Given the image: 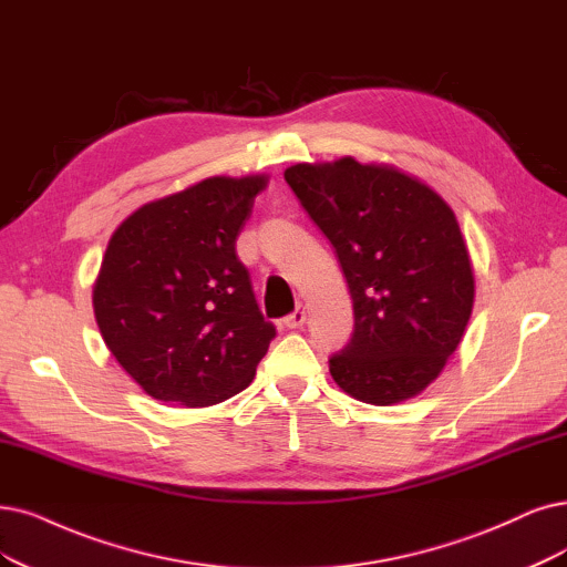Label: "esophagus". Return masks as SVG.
Here are the masks:
<instances>
[{"label": "esophagus", "mask_w": 567, "mask_h": 567, "mask_svg": "<svg viewBox=\"0 0 567 567\" xmlns=\"http://www.w3.org/2000/svg\"><path fill=\"white\" fill-rule=\"evenodd\" d=\"M303 322H306V306H297V310L295 312H289V316L285 318V324L289 327V329H301L303 327Z\"/></svg>", "instance_id": "obj_1"}]
</instances>
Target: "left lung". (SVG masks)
Wrapping results in <instances>:
<instances>
[{
  "label": "left lung",
  "instance_id": "8db88e82",
  "mask_svg": "<svg viewBox=\"0 0 567 567\" xmlns=\"http://www.w3.org/2000/svg\"><path fill=\"white\" fill-rule=\"evenodd\" d=\"M285 182L331 247L352 297L350 341L329 358L337 385L388 406L425 390L472 316L474 272L453 209L388 165L299 163Z\"/></svg>",
  "mask_w": 567,
  "mask_h": 567
}]
</instances>
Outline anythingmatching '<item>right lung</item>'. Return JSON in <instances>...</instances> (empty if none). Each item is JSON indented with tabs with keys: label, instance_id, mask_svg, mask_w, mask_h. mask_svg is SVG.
<instances>
[{
	"label": "right lung",
	"instance_id": "obj_1",
	"mask_svg": "<svg viewBox=\"0 0 567 567\" xmlns=\"http://www.w3.org/2000/svg\"><path fill=\"white\" fill-rule=\"evenodd\" d=\"M264 175L209 177L146 203L104 251L93 287L104 343L154 400L213 406L245 390L276 339L236 238Z\"/></svg>",
	"mask_w": 567,
	"mask_h": 567
}]
</instances>
